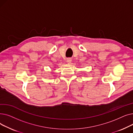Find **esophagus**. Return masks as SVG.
<instances>
[{"mask_svg":"<svg viewBox=\"0 0 133 133\" xmlns=\"http://www.w3.org/2000/svg\"><path fill=\"white\" fill-rule=\"evenodd\" d=\"M67 63H68V64H70V63L71 62V61H72V59H71V58H68L67 59Z\"/></svg>","mask_w":133,"mask_h":133,"instance_id":"esophagus-1","label":"esophagus"}]
</instances>
